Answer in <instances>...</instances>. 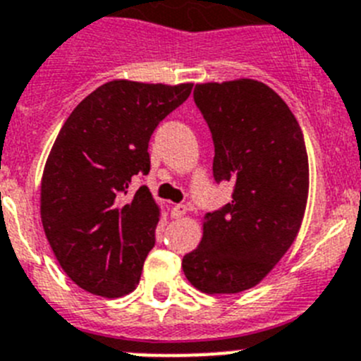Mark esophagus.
<instances>
[{
  "label": "esophagus",
  "instance_id": "34e87169",
  "mask_svg": "<svg viewBox=\"0 0 361 361\" xmlns=\"http://www.w3.org/2000/svg\"><path fill=\"white\" fill-rule=\"evenodd\" d=\"M188 207L184 206V204H177V206L171 207V216L173 218H183L184 214H186Z\"/></svg>",
  "mask_w": 361,
  "mask_h": 361
}]
</instances>
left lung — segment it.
Instances as JSON below:
<instances>
[{
    "label": "left lung",
    "instance_id": "1",
    "mask_svg": "<svg viewBox=\"0 0 361 361\" xmlns=\"http://www.w3.org/2000/svg\"><path fill=\"white\" fill-rule=\"evenodd\" d=\"M193 98L213 135L214 180L234 191L204 216L202 241L183 257V270L200 292L240 293L263 281L297 238L308 152L293 112L263 82L197 84Z\"/></svg>",
    "mask_w": 361,
    "mask_h": 361
}]
</instances>
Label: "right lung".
Listing matches in <instances>:
<instances>
[{
  "instance_id": "right-lung-1",
  "label": "right lung",
  "mask_w": 361,
  "mask_h": 361,
  "mask_svg": "<svg viewBox=\"0 0 361 361\" xmlns=\"http://www.w3.org/2000/svg\"><path fill=\"white\" fill-rule=\"evenodd\" d=\"M193 84L112 80L62 125L41 180L46 238L69 279L94 295L123 297L155 243L159 206L132 178L150 171L148 141Z\"/></svg>"
}]
</instances>
